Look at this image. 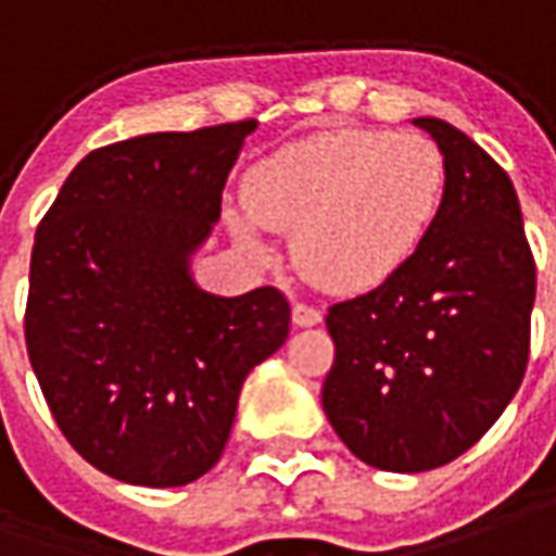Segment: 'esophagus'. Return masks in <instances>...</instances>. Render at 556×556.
Here are the masks:
<instances>
[{
	"instance_id": "esophagus-1",
	"label": "esophagus",
	"mask_w": 556,
	"mask_h": 556,
	"mask_svg": "<svg viewBox=\"0 0 556 556\" xmlns=\"http://www.w3.org/2000/svg\"><path fill=\"white\" fill-rule=\"evenodd\" d=\"M292 323L298 328H313L323 323V313L316 307H309V304H301V301H298L292 307Z\"/></svg>"
}]
</instances>
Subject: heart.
Listing matches in <instances>:
<instances>
[{
    "label": "heart",
    "mask_w": 556,
    "mask_h": 556,
    "mask_svg": "<svg viewBox=\"0 0 556 556\" xmlns=\"http://www.w3.org/2000/svg\"><path fill=\"white\" fill-rule=\"evenodd\" d=\"M447 185L429 136L334 130L274 151L252 169L228 228L255 258H274L267 230L292 233L298 270L331 292L383 286L435 225Z\"/></svg>",
    "instance_id": "1"
}]
</instances>
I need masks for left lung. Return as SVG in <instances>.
I'll list each match as a JSON object with an SVG mask.
<instances>
[{"label":"left lung","instance_id":"8db88e82","mask_svg":"<svg viewBox=\"0 0 556 556\" xmlns=\"http://www.w3.org/2000/svg\"><path fill=\"white\" fill-rule=\"evenodd\" d=\"M444 154L447 185L414 258L328 309V422L383 471L447 466L500 420L530 358L535 262L508 173L441 118H414Z\"/></svg>","mask_w":556,"mask_h":556}]
</instances>
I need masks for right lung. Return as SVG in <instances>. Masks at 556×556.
Listing matches in <instances>:
<instances>
[{"label": "right lung", "instance_id": "obj_1", "mask_svg": "<svg viewBox=\"0 0 556 556\" xmlns=\"http://www.w3.org/2000/svg\"><path fill=\"white\" fill-rule=\"evenodd\" d=\"M252 130L240 121L90 151L36 230L33 371L66 441L124 484L203 478L243 380L289 338L277 289L222 298L191 270Z\"/></svg>", "mask_w": 556, "mask_h": 556}]
</instances>
